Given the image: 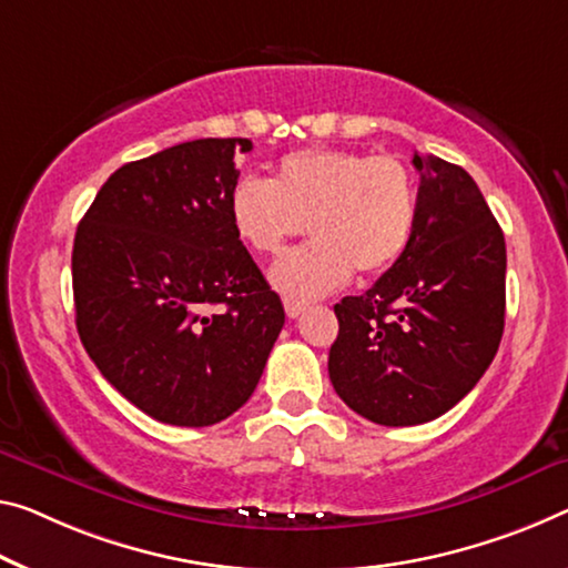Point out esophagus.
I'll use <instances>...</instances> for the list:
<instances>
[{"label": "esophagus", "mask_w": 568, "mask_h": 568, "mask_svg": "<svg viewBox=\"0 0 568 568\" xmlns=\"http://www.w3.org/2000/svg\"><path fill=\"white\" fill-rule=\"evenodd\" d=\"M284 310H286V317H290V320H296V317H300V314H304V310H307V304L286 300V302H284Z\"/></svg>", "instance_id": "esophagus-1"}]
</instances>
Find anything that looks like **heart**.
Instances as JSON below:
<instances>
[{
	"label": "heart",
	"mask_w": 568,
	"mask_h": 568,
	"mask_svg": "<svg viewBox=\"0 0 568 568\" xmlns=\"http://www.w3.org/2000/svg\"><path fill=\"white\" fill-rule=\"evenodd\" d=\"M235 235L254 254H276L310 225V246L286 251L268 272L292 302H312L343 286L353 268L388 272L416 225V180L394 154L302 150L286 154L276 178L246 174L229 195Z\"/></svg>",
	"instance_id": "b5f03b06"
}]
</instances>
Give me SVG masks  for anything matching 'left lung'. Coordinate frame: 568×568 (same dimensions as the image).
<instances>
[{"label":"left lung","instance_id":"8db88e82","mask_svg":"<svg viewBox=\"0 0 568 568\" xmlns=\"http://www.w3.org/2000/svg\"><path fill=\"white\" fill-rule=\"evenodd\" d=\"M414 235L361 296L335 304L329 381L373 424L414 426L477 386L505 327V239L469 174L414 154Z\"/></svg>","mask_w":568,"mask_h":568}]
</instances>
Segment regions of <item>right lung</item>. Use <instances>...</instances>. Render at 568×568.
<instances>
[{
  "mask_svg": "<svg viewBox=\"0 0 568 568\" xmlns=\"http://www.w3.org/2000/svg\"><path fill=\"white\" fill-rule=\"evenodd\" d=\"M248 139H195L103 182L73 243L75 327L113 388L172 426L246 404L284 307L239 241L229 195Z\"/></svg>",
  "mask_w": 568,
  "mask_h": 568,
  "instance_id": "right-lung-1",
  "label": "right lung"
}]
</instances>
